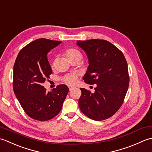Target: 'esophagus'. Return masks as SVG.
<instances>
[{"label": "esophagus", "instance_id": "34e87169", "mask_svg": "<svg viewBox=\"0 0 152 152\" xmlns=\"http://www.w3.org/2000/svg\"><path fill=\"white\" fill-rule=\"evenodd\" d=\"M68 88H69V91H72V90H73L74 88V87H73V86H68Z\"/></svg>", "mask_w": 152, "mask_h": 152}]
</instances>
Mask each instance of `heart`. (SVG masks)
Wrapping results in <instances>:
<instances>
[{
  "label": "heart",
  "mask_w": 152,
  "mask_h": 152,
  "mask_svg": "<svg viewBox=\"0 0 152 152\" xmlns=\"http://www.w3.org/2000/svg\"><path fill=\"white\" fill-rule=\"evenodd\" d=\"M64 54L69 59L70 61L75 60L76 58H81L82 55L81 53L75 48H69L66 49L64 51ZM62 80L64 83H66L67 85H74L77 82V75L75 73H69L65 75Z\"/></svg>",
  "instance_id": "heart-1"
}]
</instances>
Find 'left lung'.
Here are the masks:
<instances>
[{
  "mask_svg": "<svg viewBox=\"0 0 152 152\" xmlns=\"http://www.w3.org/2000/svg\"><path fill=\"white\" fill-rule=\"evenodd\" d=\"M88 56L89 66L83 79L96 84L95 92L80 88V111L91 119L102 121L113 116L122 106L129 85L128 65L123 52L102 39L78 41Z\"/></svg>",
  "mask_w": 152,
  "mask_h": 152,
  "instance_id": "8db88e82",
  "label": "left lung"
}]
</instances>
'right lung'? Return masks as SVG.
Here are the masks:
<instances>
[{
    "mask_svg": "<svg viewBox=\"0 0 152 152\" xmlns=\"http://www.w3.org/2000/svg\"><path fill=\"white\" fill-rule=\"evenodd\" d=\"M60 43L43 38L35 40L21 49L14 63V94L27 115L40 121L60 113L69 92L66 85H59L47 92L42 85L52 72L48 52Z\"/></svg>",
    "mask_w": 152,
    "mask_h": 152,
    "instance_id": "1",
    "label": "right lung"
}]
</instances>
